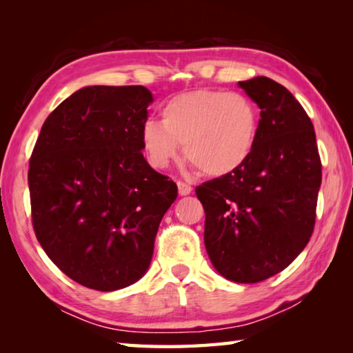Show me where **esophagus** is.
<instances>
[{
    "mask_svg": "<svg viewBox=\"0 0 353 353\" xmlns=\"http://www.w3.org/2000/svg\"><path fill=\"white\" fill-rule=\"evenodd\" d=\"M177 190H179V194H181V196H187V194L191 193V191H193V187H191V185L187 183V182L179 181L177 182Z\"/></svg>",
    "mask_w": 353,
    "mask_h": 353,
    "instance_id": "34e87169",
    "label": "esophagus"
}]
</instances>
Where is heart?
I'll list each match as a JSON object with an SVG mask.
<instances>
[{
	"instance_id": "obj_1",
	"label": "heart",
	"mask_w": 353,
	"mask_h": 353,
	"mask_svg": "<svg viewBox=\"0 0 353 353\" xmlns=\"http://www.w3.org/2000/svg\"><path fill=\"white\" fill-rule=\"evenodd\" d=\"M259 132L260 113L248 97L201 88L166 101L160 123L148 119L140 140L154 168L170 166L183 145L191 165L207 176L221 177L248 162Z\"/></svg>"
}]
</instances>
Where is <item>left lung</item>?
Listing matches in <instances>:
<instances>
[{
    "label": "left lung",
    "mask_w": 353,
    "mask_h": 353,
    "mask_svg": "<svg viewBox=\"0 0 353 353\" xmlns=\"http://www.w3.org/2000/svg\"><path fill=\"white\" fill-rule=\"evenodd\" d=\"M260 107V132L241 168L196 187L205 249L221 276L256 283L276 276L313 234L321 159L312 119L266 76L238 82Z\"/></svg>",
    "instance_id": "1"
}]
</instances>
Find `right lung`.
Masks as SVG:
<instances>
[{"label": "right lung", "mask_w": 353, "mask_h": 353, "mask_svg": "<svg viewBox=\"0 0 353 353\" xmlns=\"http://www.w3.org/2000/svg\"><path fill=\"white\" fill-rule=\"evenodd\" d=\"M152 93L92 85L59 104L29 162L35 236L51 261L97 291L126 288L151 265L160 221L177 185L143 157Z\"/></svg>", "instance_id": "1"}]
</instances>
